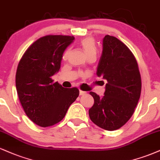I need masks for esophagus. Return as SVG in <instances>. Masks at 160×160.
Here are the masks:
<instances>
[{
	"label": "esophagus",
	"instance_id": "esophagus-1",
	"mask_svg": "<svg viewBox=\"0 0 160 160\" xmlns=\"http://www.w3.org/2000/svg\"><path fill=\"white\" fill-rule=\"evenodd\" d=\"M86 93L85 91H79V94L82 96V95H84Z\"/></svg>",
	"mask_w": 160,
	"mask_h": 160
}]
</instances>
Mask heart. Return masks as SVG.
I'll return each mask as SVG.
<instances>
[{
	"instance_id": "obj_1",
	"label": "heart",
	"mask_w": 160,
	"mask_h": 160,
	"mask_svg": "<svg viewBox=\"0 0 160 160\" xmlns=\"http://www.w3.org/2000/svg\"><path fill=\"white\" fill-rule=\"evenodd\" d=\"M80 45L82 46L87 56L97 54V46H96L94 39L92 37H86V38L82 39L80 41ZM69 53V50L67 49L64 53V58H67Z\"/></svg>"
}]
</instances>
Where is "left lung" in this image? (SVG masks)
<instances>
[{
	"mask_svg": "<svg viewBox=\"0 0 160 160\" xmlns=\"http://www.w3.org/2000/svg\"><path fill=\"white\" fill-rule=\"evenodd\" d=\"M97 75L102 76L107 84L102 97L90 92L94 99L90 118L100 128L116 130L130 119L140 98L142 80L138 63L124 43L106 35Z\"/></svg>",
	"mask_w": 160,
	"mask_h": 160,
	"instance_id": "left-lung-1",
	"label": "left lung"
}]
</instances>
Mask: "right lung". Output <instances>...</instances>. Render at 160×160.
<instances>
[{"label": "right lung", "mask_w": 160, "mask_h": 160, "mask_svg": "<svg viewBox=\"0 0 160 160\" xmlns=\"http://www.w3.org/2000/svg\"><path fill=\"white\" fill-rule=\"evenodd\" d=\"M74 37L48 35L35 41L22 56L16 75L18 98L27 116L39 127L53 126L63 120L79 95L78 88H65L53 82L66 48Z\"/></svg>", "instance_id": "obj_1"}]
</instances>
